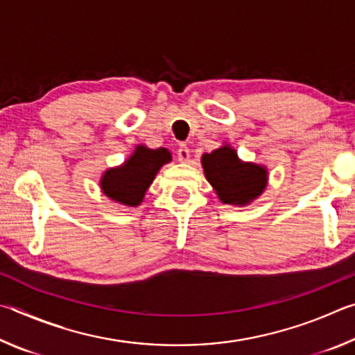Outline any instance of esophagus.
Segmentation results:
<instances>
[{
  "mask_svg": "<svg viewBox=\"0 0 355 355\" xmlns=\"http://www.w3.org/2000/svg\"><path fill=\"white\" fill-rule=\"evenodd\" d=\"M177 156H178V161H182V163H188L189 161V148L184 146V144H180V147L177 150Z\"/></svg>",
  "mask_w": 355,
  "mask_h": 355,
  "instance_id": "34e87169",
  "label": "esophagus"
}]
</instances>
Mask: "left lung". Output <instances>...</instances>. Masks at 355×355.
I'll list each match as a JSON object with an SVG mask.
<instances>
[{"label":"left lung","mask_w":355,"mask_h":355,"mask_svg":"<svg viewBox=\"0 0 355 355\" xmlns=\"http://www.w3.org/2000/svg\"><path fill=\"white\" fill-rule=\"evenodd\" d=\"M202 166L207 180L224 203L245 205L266 188V169L239 161L235 150L228 146L203 155Z\"/></svg>","instance_id":"obj_1"}]
</instances>
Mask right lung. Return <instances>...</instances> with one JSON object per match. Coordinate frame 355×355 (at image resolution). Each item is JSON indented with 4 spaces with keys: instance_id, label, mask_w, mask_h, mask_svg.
Instances as JSON below:
<instances>
[{
    "instance_id": "right-lung-1",
    "label": "right lung",
    "mask_w": 355,
    "mask_h": 355,
    "mask_svg": "<svg viewBox=\"0 0 355 355\" xmlns=\"http://www.w3.org/2000/svg\"><path fill=\"white\" fill-rule=\"evenodd\" d=\"M171 153L166 148H147L139 146L123 166L110 169L101 178V189L114 202L136 207L144 199L161 166L169 163Z\"/></svg>"
}]
</instances>
